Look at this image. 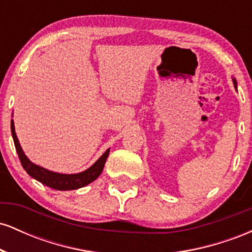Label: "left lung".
Returning <instances> with one entry per match:
<instances>
[{"label": "left lung", "mask_w": 252, "mask_h": 252, "mask_svg": "<svg viewBox=\"0 0 252 252\" xmlns=\"http://www.w3.org/2000/svg\"><path fill=\"white\" fill-rule=\"evenodd\" d=\"M233 84H235V88H237V82H236L235 78H233Z\"/></svg>", "instance_id": "1"}]
</instances>
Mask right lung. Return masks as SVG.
Here are the masks:
<instances>
[{"instance_id": "add662e5", "label": "right lung", "mask_w": 252, "mask_h": 252, "mask_svg": "<svg viewBox=\"0 0 252 252\" xmlns=\"http://www.w3.org/2000/svg\"><path fill=\"white\" fill-rule=\"evenodd\" d=\"M10 128L17 155H19V158L20 161H21L24 169L27 172V174H30L32 176V178H34L35 180L46 185V186L51 187V189L57 190H71L82 189V187L86 186V185L91 184L92 181L96 180L98 176L100 175V173L103 172L104 164H105L106 158H108L109 156L110 149L106 150V152L98 158L96 162L92 164L90 168L84 170V172L78 173V174H62V173L52 172V170L42 168V167L31 162L30 158L25 155L24 150H22L21 146H20L19 140H17L13 120H11L10 122Z\"/></svg>"}]
</instances>
